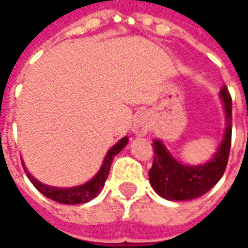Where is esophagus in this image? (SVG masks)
<instances>
[{
    "label": "esophagus",
    "mask_w": 248,
    "mask_h": 248,
    "mask_svg": "<svg viewBox=\"0 0 248 248\" xmlns=\"http://www.w3.org/2000/svg\"><path fill=\"white\" fill-rule=\"evenodd\" d=\"M150 115L145 111L137 114V117L134 119V124H133V133L140 137H143L149 133L150 130L151 122H150Z\"/></svg>",
    "instance_id": "esophagus-1"
}]
</instances>
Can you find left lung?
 <instances>
[{
	"label": "left lung",
	"mask_w": 248,
	"mask_h": 248,
	"mask_svg": "<svg viewBox=\"0 0 248 248\" xmlns=\"http://www.w3.org/2000/svg\"><path fill=\"white\" fill-rule=\"evenodd\" d=\"M226 114V129L222 143L214 156L204 165L187 166L178 162L167 151L159 140H154V161L149 171V179L158 195L167 201H190L202 197L214 187L223 175L230 147H231V122H232V102L229 89H220Z\"/></svg>",
	"instance_id": "left-lung-1"
}]
</instances>
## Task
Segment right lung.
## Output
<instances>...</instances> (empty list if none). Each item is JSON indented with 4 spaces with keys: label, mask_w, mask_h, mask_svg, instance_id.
I'll list each match as a JSON object with an SVG mask.
<instances>
[{
    "label": "right lung",
    "mask_w": 248,
    "mask_h": 248,
    "mask_svg": "<svg viewBox=\"0 0 248 248\" xmlns=\"http://www.w3.org/2000/svg\"><path fill=\"white\" fill-rule=\"evenodd\" d=\"M129 142V138L124 137L122 140L117 142L115 145L108 151V154L103 159L102 166H101V170L97 172V175L90 179L89 182L83 183L81 186L76 187H53L47 186V185H44L41 183L40 181H37L34 177H31L26 167L22 163L24 166V170L26 172V175L30 179V182L34 185V187L41 192L44 194L45 197H47L49 199H53L58 203H65V204H78V203H86L89 201H92L94 198L97 197L98 194L102 190L103 185L108 179V171H110V166H111V162H113L114 156L118 154L119 151L124 149V146L127 145Z\"/></svg>",
    "instance_id": "add662e5"
}]
</instances>
